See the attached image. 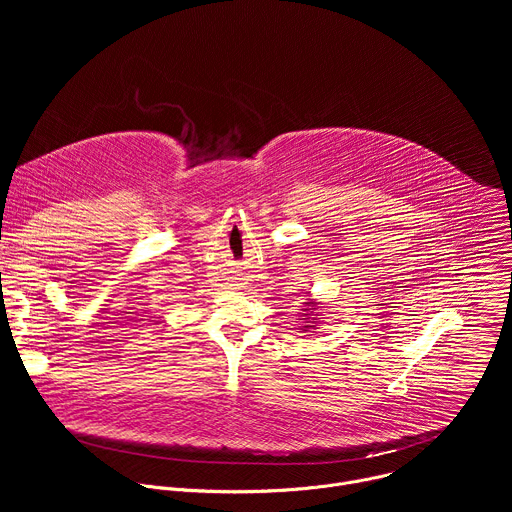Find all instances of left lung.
I'll use <instances>...</instances> for the list:
<instances>
[{
    "mask_svg": "<svg viewBox=\"0 0 512 512\" xmlns=\"http://www.w3.org/2000/svg\"><path fill=\"white\" fill-rule=\"evenodd\" d=\"M318 304H320V302H314V300H308V302H306V306H308V308H304V312H306V314H304V318H302V320H304V324L300 326V330H302V332H310V330H314V328H316V318H310L312 314H308V312H316V310H318ZM314 316H318V314H314Z\"/></svg>",
    "mask_w": 512,
    "mask_h": 512,
    "instance_id": "obj_1",
    "label": "left lung"
}]
</instances>
